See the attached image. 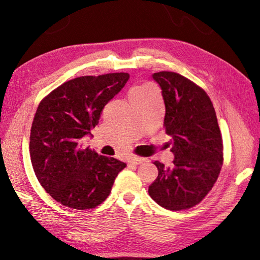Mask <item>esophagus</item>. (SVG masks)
Here are the masks:
<instances>
[{
	"instance_id": "1",
	"label": "esophagus",
	"mask_w": 260,
	"mask_h": 260,
	"mask_svg": "<svg viewBox=\"0 0 260 260\" xmlns=\"http://www.w3.org/2000/svg\"><path fill=\"white\" fill-rule=\"evenodd\" d=\"M143 162H144V158H141V157H133L128 161V163L132 165H140Z\"/></svg>"
}]
</instances>
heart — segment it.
Returning <instances> with one entry per match:
<instances>
[{
    "mask_svg": "<svg viewBox=\"0 0 260 260\" xmlns=\"http://www.w3.org/2000/svg\"><path fill=\"white\" fill-rule=\"evenodd\" d=\"M147 89H151V87H150V86H146V85H144V86H136V87L133 88V89L131 90V93H132V92H137V91L147 90Z\"/></svg>",
    "mask_w": 260,
    "mask_h": 260,
    "instance_id": "b5f03b06",
    "label": "heart"
}]
</instances>
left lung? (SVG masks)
<instances>
[{
  "label": "left lung",
  "mask_w": 260,
  "mask_h": 260,
  "mask_svg": "<svg viewBox=\"0 0 260 260\" xmlns=\"http://www.w3.org/2000/svg\"><path fill=\"white\" fill-rule=\"evenodd\" d=\"M162 89L165 133L172 139L171 167L155 161L158 175L148 193L159 206L179 211L194 207L212 189L223 162L222 137L207 92L171 71L152 75Z\"/></svg>",
  "instance_id": "8db88e82"
}]
</instances>
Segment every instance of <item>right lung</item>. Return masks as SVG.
I'll return each instance as SVG.
<instances>
[{
  "instance_id": "right-lung-1",
  "label": "right lung",
  "mask_w": 260,
  "mask_h": 260,
  "mask_svg": "<svg viewBox=\"0 0 260 260\" xmlns=\"http://www.w3.org/2000/svg\"><path fill=\"white\" fill-rule=\"evenodd\" d=\"M129 79L126 73L78 77L42 99L33 118L30 156L43 189L54 200L77 210L106 200L126 164L81 146L103 109Z\"/></svg>"
}]
</instances>
